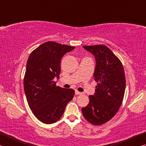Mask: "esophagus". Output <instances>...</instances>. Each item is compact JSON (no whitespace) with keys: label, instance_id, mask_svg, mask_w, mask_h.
Returning <instances> with one entry per match:
<instances>
[{"label":"esophagus","instance_id":"esophagus-1","mask_svg":"<svg viewBox=\"0 0 146 146\" xmlns=\"http://www.w3.org/2000/svg\"><path fill=\"white\" fill-rule=\"evenodd\" d=\"M75 94L76 95H82V92H79V91H78L77 90L75 91Z\"/></svg>","mask_w":146,"mask_h":146}]
</instances>
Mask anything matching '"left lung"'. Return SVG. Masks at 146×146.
<instances>
[{
    "mask_svg": "<svg viewBox=\"0 0 146 146\" xmlns=\"http://www.w3.org/2000/svg\"><path fill=\"white\" fill-rule=\"evenodd\" d=\"M96 60L93 76L97 82L90 102L82 108L84 117L93 125L108 122L116 115L122 104L125 89L122 64L111 49L104 45L83 46Z\"/></svg>",
    "mask_w": 146,
    "mask_h": 146,
    "instance_id": "obj_1",
    "label": "left lung"
}]
</instances>
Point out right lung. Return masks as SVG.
I'll return each instance as SVG.
<instances>
[{
    "instance_id": "add662e5",
    "label": "right lung",
    "mask_w": 146,
    "mask_h": 146,
    "mask_svg": "<svg viewBox=\"0 0 146 146\" xmlns=\"http://www.w3.org/2000/svg\"><path fill=\"white\" fill-rule=\"evenodd\" d=\"M75 47L48 41L31 53L27 61L24 90L28 105L36 118L47 124L60 119L75 91L56 86L60 59Z\"/></svg>"
}]
</instances>
